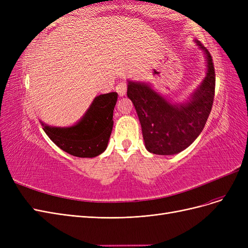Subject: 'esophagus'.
<instances>
[{
    "instance_id": "obj_1",
    "label": "esophagus",
    "mask_w": 248,
    "mask_h": 248,
    "mask_svg": "<svg viewBox=\"0 0 248 248\" xmlns=\"http://www.w3.org/2000/svg\"><path fill=\"white\" fill-rule=\"evenodd\" d=\"M116 91L118 92L119 96H124L127 91V84L126 82H119L116 87Z\"/></svg>"
}]
</instances>
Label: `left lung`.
Instances as JSON below:
<instances>
[{
    "mask_svg": "<svg viewBox=\"0 0 248 248\" xmlns=\"http://www.w3.org/2000/svg\"><path fill=\"white\" fill-rule=\"evenodd\" d=\"M197 43L207 55L208 72L189 102L180 107L172 106L148 85L128 82L127 96L137 109L149 152L177 154L190 146L204 129L213 106L215 70L208 49L201 42Z\"/></svg>",
    "mask_w": 248,
    "mask_h": 248,
    "instance_id": "1",
    "label": "left lung"
}]
</instances>
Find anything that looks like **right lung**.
<instances>
[{"label": "right lung", "instance_id": "1", "mask_svg": "<svg viewBox=\"0 0 248 248\" xmlns=\"http://www.w3.org/2000/svg\"><path fill=\"white\" fill-rule=\"evenodd\" d=\"M117 98V92L97 96L77 125L67 128L46 125L43 130L59 148L70 155L81 158L98 156L108 147Z\"/></svg>", "mask_w": 248, "mask_h": 248}]
</instances>
